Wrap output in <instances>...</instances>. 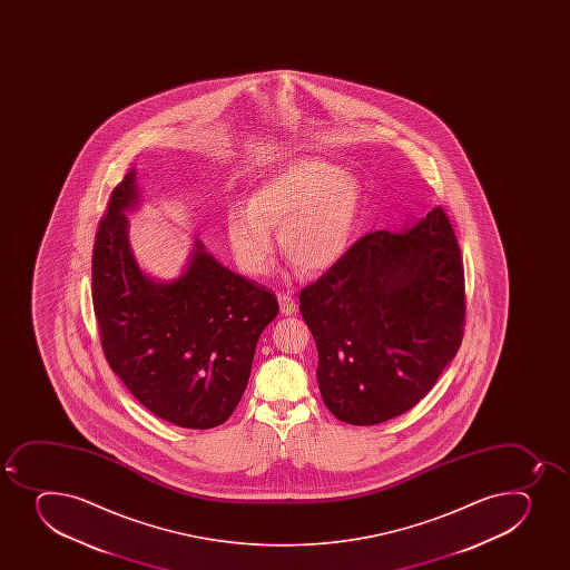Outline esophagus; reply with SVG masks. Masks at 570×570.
<instances>
[{"label":"esophagus","instance_id":"obj_1","mask_svg":"<svg viewBox=\"0 0 570 570\" xmlns=\"http://www.w3.org/2000/svg\"><path fill=\"white\" fill-rule=\"evenodd\" d=\"M278 305H281L282 316H294L297 312V303L292 295L278 294Z\"/></svg>","mask_w":570,"mask_h":570}]
</instances>
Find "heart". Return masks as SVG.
<instances>
[{
	"label": "heart",
	"instance_id": "1",
	"mask_svg": "<svg viewBox=\"0 0 570 570\" xmlns=\"http://www.w3.org/2000/svg\"><path fill=\"white\" fill-rule=\"evenodd\" d=\"M355 176L316 159H294L254 186L247 206L226 212V237L237 265L262 275L271 264L273 236L284 258L305 275L333 267L350 247L361 212Z\"/></svg>",
	"mask_w": 570,
	"mask_h": 570
}]
</instances>
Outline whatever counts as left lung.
I'll return each mask as SVG.
<instances>
[{
  "mask_svg": "<svg viewBox=\"0 0 570 570\" xmlns=\"http://www.w3.org/2000/svg\"><path fill=\"white\" fill-rule=\"evenodd\" d=\"M316 342L317 384L351 425L400 416L461 347L464 267L444 209L403 230L370 232L299 294Z\"/></svg>",
  "mask_w": 570,
  "mask_h": 570,
  "instance_id": "8db88e82",
  "label": "left lung"
}]
</instances>
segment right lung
<instances>
[{"instance_id": "1", "label": "right lung", "mask_w": 570, "mask_h": 570, "mask_svg": "<svg viewBox=\"0 0 570 570\" xmlns=\"http://www.w3.org/2000/svg\"><path fill=\"white\" fill-rule=\"evenodd\" d=\"M137 203L131 169L109 197L92 248V306L104 355L156 416L178 428H217L247 389L259 334L278 303L269 289L226 269L200 242L175 281L145 275L125 215Z\"/></svg>"}]
</instances>
